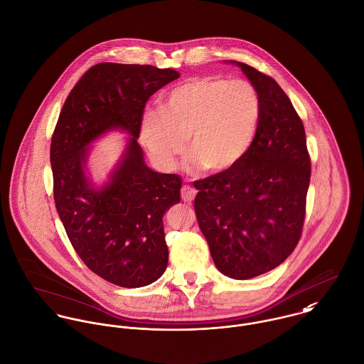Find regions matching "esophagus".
Returning a JSON list of instances; mask_svg holds the SVG:
<instances>
[{"mask_svg":"<svg viewBox=\"0 0 364 364\" xmlns=\"http://www.w3.org/2000/svg\"><path fill=\"white\" fill-rule=\"evenodd\" d=\"M181 196H182V200H183V202L191 203V202L195 199V196H196V191H195L193 188H191L189 185H185V186L182 188V191H181Z\"/></svg>","mask_w":364,"mask_h":364,"instance_id":"34e87169","label":"esophagus"}]
</instances>
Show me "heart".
Listing matches in <instances>:
<instances>
[{"mask_svg": "<svg viewBox=\"0 0 364 364\" xmlns=\"http://www.w3.org/2000/svg\"><path fill=\"white\" fill-rule=\"evenodd\" d=\"M259 119V95L251 82L196 77L171 90L161 109L144 110L140 140L156 165L169 169L189 136L192 164L221 173L247 156Z\"/></svg>", "mask_w": 364, "mask_h": 364, "instance_id": "1", "label": "heart"}]
</instances>
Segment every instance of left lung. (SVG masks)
Returning a JSON list of instances; mask_svg holds the SVG:
<instances>
[{"mask_svg": "<svg viewBox=\"0 0 364 364\" xmlns=\"http://www.w3.org/2000/svg\"><path fill=\"white\" fill-rule=\"evenodd\" d=\"M227 63L258 91L259 124L238 165L193 183L195 211L215 267L247 280L279 266L299 244L311 164L303 122L279 84L245 63Z\"/></svg>", "mask_w": 364, "mask_h": 364, "instance_id": "obj_1", "label": "left lung"}]
</instances>
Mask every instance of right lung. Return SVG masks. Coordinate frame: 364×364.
<instances>
[{"label":"right lung","mask_w":364,"mask_h":364,"mask_svg":"<svg viewBox=\"0 0 364 364\" xmlns=\"http://www.w3.org/2000/svg\"><path fill=\"white\" fill-rule=\"evenodd\" d=\"M176 78L172 68L97 64L71 90L53 133L54 203L68 240L94 273L120 287L151 284L168 264L162 217L181 202L182 179L147 166L137 139L149 98ZM110 131L129 137L98 186L87 161Z\"/></svg>","instance_id":"1"}]
</instances>
